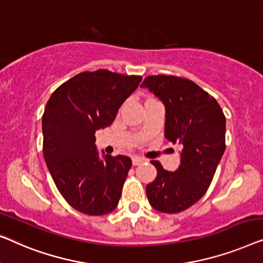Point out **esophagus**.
Masks as SVG:
<instances>
[{"instance_id": "1", "label": "esophagus", "mask_w": 263, "mask_h": 263, "mask_svg": "<svg viewBox=\"0 0 263 263\" xmlns=\"http://www.w3.org/2000/svg\"><path fill=\"white\" fill-rule=\"evenodd\" d=\"M144 161H145V160H144V158L138 157V156H135V157L132 158V164H133V165H138V164H140V163H143Z\"/></svg>"}]
</instances>
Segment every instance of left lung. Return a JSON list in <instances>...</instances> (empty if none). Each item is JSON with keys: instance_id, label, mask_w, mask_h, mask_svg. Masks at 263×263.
<instances>
[{"instance_id": "8db88e82", "label": "left lung", "mask_w": 263, "mask_h": 263, "mask_svg": "<svg viewBox=\"0 0 263 263\" xmlns=\"http://www.w3.org/2000/svg\"><path fill=\"white\" fill-rule=\"evenodd\" d=\"M140 87L163 103L164 137L182 147L175 172L153 161L157 176L146 184L147 200L160 212H181L195 204L212 182L225 151V116L217 100L190 80L147 76Z\"/></svg>"}]
</instances>
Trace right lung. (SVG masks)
Returning <instances> with one entry per match:
<instances>
[{
    "instance_id": "1",
    "label": "right lung",
    "mask_w": 263,
    "mask_h": 263,
    "mask_svg": "<svg viewBox=\"0 0 263 263\" xmlns=\"http://www.w3.org/2000/svg\"><path fill=\"white\" fill-rule=\"evenodd\" d=\"M142 77L108 70L81 72L58 87L43 116V154L59 193L69 205L89 216L116 209L130 157H102L95 132L109 126Z\"/></svg>"
}]
</instances>
